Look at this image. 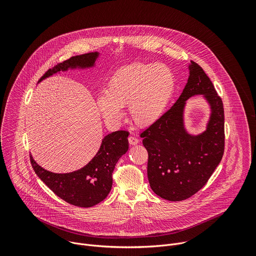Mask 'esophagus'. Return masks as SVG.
<instances>
[{
	"label": "esophagus",
	"mask_w": 256,
	"mask_h": 256,
	"mask_svg": "<svg viewBox=\"0 0 256 256\" xmlns=\"http://www.w3.org/2000/svg\"><path fill=\"white\" fill-rule=\"evenodd\" d=\"M128 142L130 144H136L138 142V140L136 138V136H128Z\"/></svg>",
	"instance_id": "obj_1"
}]
</instances>
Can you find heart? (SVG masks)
<instances>
[{
	"label": "heart",
	"instance_id": "heart-1",
	"mask_svg": "<svg viewBox=\"0 0 256 256\" xmlns=\"http://www.w3.org/2000/svg\"><path fill=\"white\" fill-rule=\"evenodd\" d=\"M174 89L175 76L167 64L134 62L114 72L97 107L105 120L118 122L120 108L128 106L132 122L148 126L162 116Z\"/></svg>",
	"mask_w": 256,
	"mask_h": 256
}]
</instances>
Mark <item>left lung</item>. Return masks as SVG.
I'll list each match as a JSON object with an SVG mask.
<instances>
[{"instance_id": "left-lung-1", "label": "left lung", "mask_w": 256, "mask_h": 256, "mask_svg": "<svg viewBox=\"0 0 256 256\" xmlns=\"http://www.w3.org/2000/svg\"><path fill=\"white\" fill-rule=\"evenodd\" d=\"M194 94H204L212 112L207 130L198 136L190 135L183 122L185 101ZM224 124L221 97L202 68L192 60L188 83L177 101L140 134L149 155L148 179L157 196L179 202L206 186L224 154Z\"/></svg>"}]
</instances>
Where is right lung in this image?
Here are the masks:
<instances>
[{
    "label": "right lung",
    "instance_id": "obj_1",
    "mask_svg": "<svg viewBox=\"0 0 256 256\" xmlns=\"http://www.w3.org/2000/svg\"><path fill=\"white\" fill-rule=\"evenodd\" d=\"M98 52L72 56L46 70L40 82L52 74L68 68H90L95 64ZM128 132L118 130L102 140L94 158L83 168L64 174L52 173L36 163L30 156L33 170L58 198L70 204L90 208L102 202L112 186V172L120 158L128 150Z\"/></svg>",
    "mask_w": 256,
    "mask_h": 256
}]
</instances>
